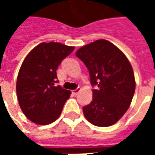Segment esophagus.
Listing matches in <instances>:
<instances>
[{
	"label": "esophagus",
	"instance_id": "esophagus-1",
	"mask_svg": "<svg viewBox=\"0 0 155 155\" xmlns=\"http://www.w3.org/2000/svg\"><path fill=\"white\" fill-rule=\"evenodd\" d=\"M80 88H77V89H75V90H74V91H72V94H74V95H76V94H78V93L80 92Z\"/></svg>",
	"mask_w": 155,
	"mask_h": 155
}]
</instances>
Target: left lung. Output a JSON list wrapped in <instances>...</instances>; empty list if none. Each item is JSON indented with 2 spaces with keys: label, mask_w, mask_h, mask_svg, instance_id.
<instances>
[{
  "label": "left lung",
  "mask_w": 155,
  "mask_h": 155,
  "mask_svg": "<svg viewBox=\"0 0 155 155\" xmlns=\"http://www.w3.org/2000/svg\"><path fill=\"white\" fill-rule=\"evenodd\" d=\"M75 55L90 73L93 99L83 107L89 122L95 126L114 124L129 109L135 91L133 69L121 51L106 40L80 48Z\"/></svg>",
  "instance_id": "obj_1"
}]
</instances>
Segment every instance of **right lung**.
I'll return each instance as SVG.
<instances>
[{
	"label": "right lung",
	"mask_w": 155,
	"mask_h": 155,
	"mask_svg": "<svg viewBox=\"0 0 155 155\" xmlns=\"http://www.w3.org/2000/svg\"><path fill=\"white\" fill-rule=\"evenodd\" d=\"M73 46L51 41L41 43L25 57L19 71L16 93L20 107L29 120L49 124L61 115L71 91L58 83L56 70Z\"/></svg>",
	"instance_id": "add662e5"
}]
</instances>
